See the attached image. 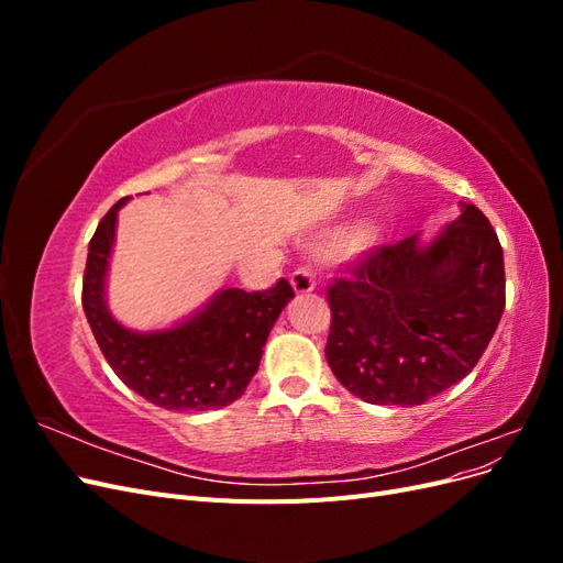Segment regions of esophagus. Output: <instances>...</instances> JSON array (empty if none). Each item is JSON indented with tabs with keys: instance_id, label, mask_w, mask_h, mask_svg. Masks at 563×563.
<instances>
[{
	"instance_id": "1",
	"label": "esophagus",
	"mask_w": 563,
	"mask_h": 563,
	"mask_svg": "<svg viewBox=\"0 0 563 563\" xmlns=\"http://www.w3.org/2000/svg\"><path fill=\"white\" fill-rule=\"evenodd\" d=\"M291 286L296 294H310L314 291L317 279H314V272L308 265H300L291 272Z\"/></svg>"
}]
</instances>
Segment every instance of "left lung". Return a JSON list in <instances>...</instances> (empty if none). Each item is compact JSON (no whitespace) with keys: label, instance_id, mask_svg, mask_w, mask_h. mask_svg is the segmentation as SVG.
Returning a JSON list of instances; mask_svg holds the SVG:
<instances>
[{"label":"left lung","instance_id":"8db88e82","mask_svg":"<svg viewBox=\"0 0 563 563\" xmlns=\"http://www.w3.org/2000/svg\"><path fill=\"white\" fill-rule=\"evenodd\" d=\"M460 211L432 244L373 246L327 286V362L360 399L420 406L463 380L496 333L503 246L474 203Z\"/></svg>","mask_w":563,"mask_h":563}]
</instances>
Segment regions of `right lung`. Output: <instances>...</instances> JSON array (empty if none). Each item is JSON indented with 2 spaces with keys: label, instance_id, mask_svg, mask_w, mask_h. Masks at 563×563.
Returning <instances> with one entry per match:
<instances>
[{
  "label": "right lung",
  "instance_id": "obj_1",
  "mask_svg": "<svg viewBox=\"0 0 563 563\" xmlns=\"http://www.w3.org/2000/svg\"><path fill=\"white\" fill-rule=\"evenodd\" d=\"M119 199L89 242L81 305L96 343L124 385L166 411H209L240 399L258 371L263 345L296 294L279 279L265 291L225 288L176 329L135 333L106 308V272L114 242Z\"/></svg>",
  "mask_w": 563,
  "mask_h": 563
}]
</instances>
